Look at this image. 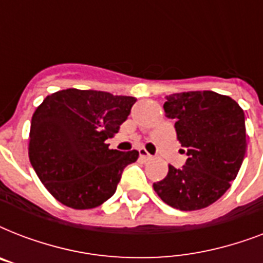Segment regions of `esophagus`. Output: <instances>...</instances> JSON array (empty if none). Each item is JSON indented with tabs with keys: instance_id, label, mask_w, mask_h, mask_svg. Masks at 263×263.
Instances as JSON below:
<instances>
[{
	"instance_id": "1",
	"label": "esophagus",
	"mask_w": 263,
	"mask_h": 263,
	"mask_svg": "<svg viewBox=\"0 0 263 263\" xmlns=\"http://www.w3.org/2000/svg\"><path fill=\"white\" fill-rule=\"evenodd\" d=\"M139 156L140 158H143V160H153V156H150L144 148H139Z\"/></svg>"
}]
</instances>
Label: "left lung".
Returning <instances> with one entry per match:
<instances>
[{
	"label": "left lung",
	"mask_w": 263,
	"mask_h": 263,
	"mask_svg": "<svg viewBox=\"0 0 263 263\" xmlns=\"http://www.w3.org/2000/svg\"><path fill=\"white\" fill-rule=\"evenodd\" d=\"M164 110L176 120L188 160L180 169L169 165L166 177L153 184L154 191L183 212L208 208L231 187L245 160V111L235 99L214 91L166 95Z\"/></svg>",
	"instance_id": "obj_1"
}]
</instances>
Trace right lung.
<instances>
[{
    "label": "right lung",
    "instance_id": "add662e5",
    "mask_svg": "<svg viewBox=\"0 0 263 263\" xmlns=\"http://www.w3.org/2000/svg\"><path fill=\"white\" fill-rule=\"evenodd\" d=\"M134 97L68 88L47 95L31 120L28 156L46 190L68 208L94 209L116 192L139 153L105 143L127 120Z\"/></svg>",
    "mask_w": 263,
    "mask_h": 263
}]
</instances>
